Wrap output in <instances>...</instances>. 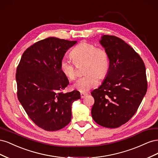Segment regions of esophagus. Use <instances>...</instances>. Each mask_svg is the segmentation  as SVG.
<instances>
[{
  "label": "esophagus",
  "instance_id": "1",
  "mask_svg": "<svg viewBox=\"0 0 158 158\" xmlns=\"http://www.w3.org/2000/svg\"><path fill=\"white\" fill-rule=\"evenodd\" d=\"M87 95H88V94H86V93H81L80 94L81 98H84Z\"/></svg>",
  "mask_w": 158,
  "mask_h": 158
}]
</instances>
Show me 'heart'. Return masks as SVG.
<instances>
[{
  "mask_svg": "<svg viewBox=\"0 0 158 158\" xmlns=\"http://www.w3.org/2000/svg\"><path fill=\"white\" fill-rule=\"evenodd\" d=\"M71 59L76 65L84 63V73L86 74L80 78L74 87L81 92H85L99 84V78L106 77L109 70V56L107 51L88 42H81L71 51ZM60 70L69 80H76L78 76L77 68L66 58L60 62Z\"/></svg>",
  "mask_w": 158,
  "mask_h": 158,
  "instance_id": "heart-1",
  "label": "heart"
}]
</instances>
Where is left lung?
Masks as SVG:
<instances>
[{
	"mask_svg": "<svg viewBox=\"0 0 158 158\" xmlns=\"http://www.w3.org/2000/svg\"><path fill=\"white\" fill-rule=\"evenodd\" d=\"M109 56V70L99 88L92 91V116L107 128H117L136 113L147 92L146 67L140 56L121 38L103 35L100 41Z\"/></svg>",
	"mask_w": 158,
	"mask_h": 158,
	"instance_id": "left-lung-1",
	"label": "left lung"
}]
</instances>
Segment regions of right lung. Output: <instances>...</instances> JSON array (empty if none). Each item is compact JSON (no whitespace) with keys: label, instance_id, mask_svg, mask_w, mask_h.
<instances>
[{"label":"right lung","instance_id":"obj_1","mask_svg":"<svg viewBox=\"0 0 158 158\" xmlns=\"http://www.w3.org/2000/svg\"><path fill=\"white\" fill-rule=\"evenodd\" d=\"M76 41L51 37L35 43L23 52L16 73L17 96L27 115L47 131L70 122L71 106L80 98L77 90L64 93L69 84L60 70L64 53Z\"/></svg>","mask_w":158,"mask_h":158}]
</instances>
